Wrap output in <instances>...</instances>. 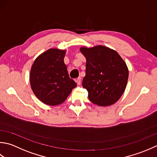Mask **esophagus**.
Wrapping results in <instances>:
<instances>
[{
    "label": "esophagus",
    "mask_w": 157,
    "mask_h": 157,
    "mask_svg": "<svg viewBox=\"0 0 157 157\" xmlns=\"http://www.w3.org/2000/svg\"><path fill=\"white\" fill-rule=\"evenodd\" d=\"M75 81H76V84H77L78 85H81V77H78V78H76V79L75 80Z\"/></svg>",
    "instance_id": "obj_1"
}]
</instances>
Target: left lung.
I'll list each match as a JSON object with an SVG mask.
<instances>
[{"mask_svg":"<svg viewBox=\"0 0 157 157\" xmlns=\"http://www.w3.org/2000/svg\"><path fill=\"white\" fill-rule=\"evenodd\" d=\"M86 58L82 85L92 103L108 106L119 100L125 90L129 70L116 51L98 45L80 49Z\"/></svg>","mask_w":157,"mask_h":157,"instance_id":"obj_1","label":"left lung"}]
</instances>
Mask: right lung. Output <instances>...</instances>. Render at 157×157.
Returning <instances> with one entry per match:
<instances>
[{
	"label": "right lung",
	"instance_id": "right-lung-1",
	"mask_svg": "<svg viewBox=\"0 0 157 157\" xmlns=\"http://www.w3.org/2000/svg\"><path fill=\"white\" fill-rule=\"evenodd\" d=\"M65 54V50L50 49L37 57L32 66L31 88L38 100L47 105L63 103L76 87L63 62Z\"/></svg>",
	"mask_w": 157,
	"mask_h": 157
}]
</instances>
